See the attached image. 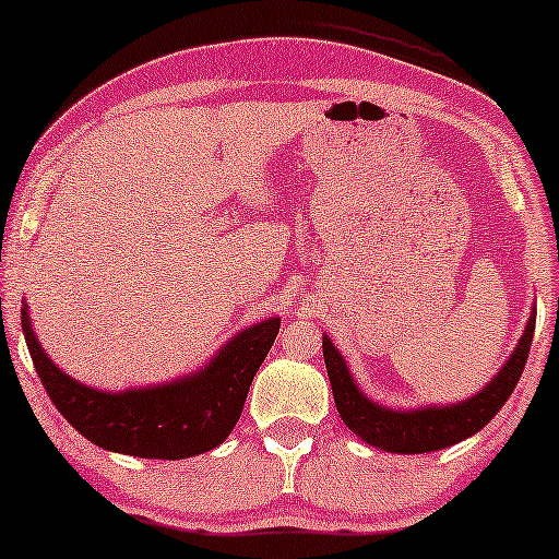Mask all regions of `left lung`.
<instances>
[{
	"label": "left lung",
	"mask_w": 559,
	"mask_h": 559,
	"mask_svg": "<svg viewBox=\"0 0 559 559\" xmlns=\"http://www.w3.org/2000/svg\"><path fill=\"white\" fill-rule=\"evenodd\" d=\"M534 323H537V305L530 312L516 348L480 392L453 404H425V407L412 409L384 407L366 396L354 381V373L348 371L346 358L323 333V358L338 415L358 440L386 453L417 455L455 445L484 430L516 389V381L530 358Z\"/></svg>",
	"instance_id": "8db88e82"
}]
</instances>
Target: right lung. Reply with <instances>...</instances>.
Listing matches in <instances>:
<instances>
[{"mask_svg": "<svg viewBox=\"0 0 559 559\" xmlns=\"http://www.w3.org/2000/svg\"><path fill=\"white\" fill-rule=\"evenodd\" d=\"M22 333L45 392L94 445L134 457L180 461L218 448L239 423L251 379L280 333V318L231 335L201 369L152 386L104 392L81 384L45 354L27 305Z\"/></svg>", "mask_w": 559, "mask_h": 559, "instance_id": "obj_1", "label": "right lung"}]
</instances>
